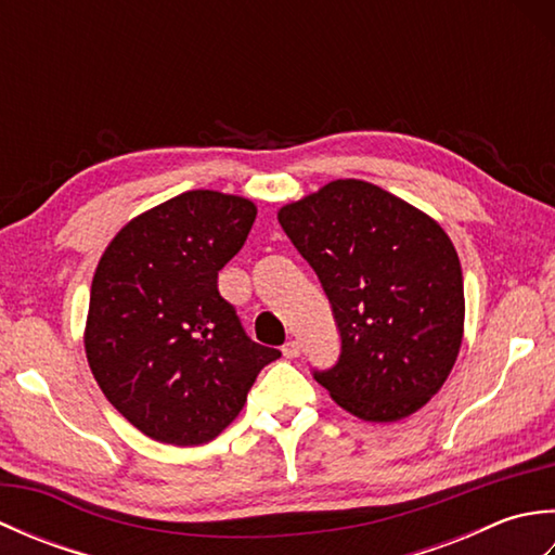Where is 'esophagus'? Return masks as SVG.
<instances>
[{"instance_id":"obj_1","label":"esophagus","mask_w":555,"mask_h":555,"mask_svg":"<svg viewBox=\"0 0 555 555\" xmlns=\"http://www.w3.org/2000/svg\"><path fill=\"white\" fill-rule=\"evenodd\" d=\"M281 352H284V358H288V360L298 358L300 356V344H298V340H286L284 348H281Z\"/></svg>"}]
</instances>
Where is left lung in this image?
I'll return each instance as SVG.
<instances>
[{"instance_id": "obj_1", "label": "left lung", "mask_w": 555, "mask_h": 555, "mask_svg": "<svg viewBox=\"0 0 555 555\" xmlns=\"http://www.w3.org/2000/svg\"><path fill=\"white\" fill-rule=\"evenodd\" d=\"M279 223L320 276L338 324V362L314 379L364 422H398L427 405L465 328L463 269L448 233L358 179L284 205Z\"/></svg>"}]
</instances>
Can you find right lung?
Instances as JSON below:
<instances>
[{
  "instance_id": "1",
  "label": "right lung",
  "mask_w": 555,
  "mask_h": 555,
  "mask_svg": "<svg viewBox=\"0 0 555 555\" xmlns=\"http://www.w3.org/2000/svg\"><path fill=\"white\" fill-rule=\"evenodd\" d=\"M257 207L188 191L131 219L92 276L86 356L102 393L150 439L199 446L229 427L264 364L281 358L243 332L217 276Z\"/></svg>"
}]
</instances>
